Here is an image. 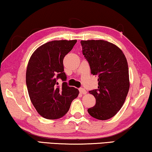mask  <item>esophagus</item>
<instances>
[{"label":"esophagus","instance_id":"34e87169","mask_svg":"<svg viewBox=\"0 0 152 152\" xmlns=\"http://www.w3.org/2000/svg\"><path fill=\"white\" fill-rule=\"evenodd\" d=\"M80 92L81 94H86L87 93L86 91L84 88H80Z\"/></svg>","mask_w":152,"mask_h":152}]
</instances>
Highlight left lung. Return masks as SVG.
Returning <instances> with one entry per match:
<instances>
[{
	"instance_id": "obj_1",
	"label": "left lung",
	"mask_w": 152,
	"mask_h": 152,
	"mask_svg": "<svg viewBox=\"0 0 152 152\" xmlns=\"http://www.w3.org/2000/svg\"><path fill=\"white\" fill-rule=\"evenodd\" d=\"M81 45L91 73L98 77V89L89 91L96 99L95 105L88 112L96 119H109L121 108L129 91L126 58L119 48L109 42L81 40Z\"/></svg>"
}]
</instances>
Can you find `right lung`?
I'll use <instances>...</instances> for the list:
<instances>
[{"label": "right lung", "instance_id": "1", "mask_svg": "<svg viewBox=\"0 0 152 152\" xmlns=\"http://www.w3.org/2000/svg\"><path fill=\"white\" fill-rule=\"evenodd\" d=\"M77 42L73 40H54L38 47L28 61L26 83L31 102L39 114L47 119H57L69 111L79 91L68 86L64 72L63 60ZM65 82L60 87L56 82Z\"/></svg>", "mask_w": 152, "mask_h": 152}]
</instances>
